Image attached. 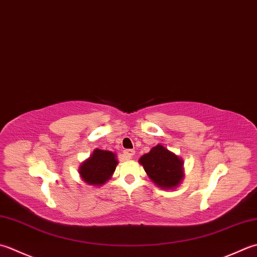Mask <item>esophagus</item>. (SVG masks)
<instances>
[{"label":"esophagus","instance_id":"obj_1","mask_svg":"<svg viewBox=\"0 0 257 257\" xmlns=\"http://www.w3.org/2000/svg\"><path fill=\"white\" fill-rule=\"evenodd\" d=\"M123 155H124V157L127 158V159H132L134 157V155H135V150H133V149H125L124 152H123Z\"/></svg>","mask_w":257,"mask_h":257}]
</instances>
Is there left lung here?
Listing matches in <instances>:
<instances>
[{
  "label": "left lung",
  "instance_id": "left-lung-1",
  "mask_svg": "<svg viewBox=\"0 0 257 257\" xmlns=\"http://www.w3.org/2000/svg\"><path fill=\"white\" fill-rule=\"evenodd\" d=\"M149 178L165 189L177 186L183 179V160L164 146L157 145L139 159Z\"/></svg>",
  "mask_w": 257,
  "mask_h": 257
}]
</instances>
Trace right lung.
Returning <instances> with one entry per match:
<instances>
[{
  "instance_id": "right-lung-1",
  "label": "right lung",
  "mask_w": 257,
  "mask_h": 257,
  "mask_svg": "<svg viewBox=\"0 0 257 257\" xmlns=\"http://www.w3.org/2000/svg\"><path fill=\"white\" fill-rule=\"evenodd\" d=\"M117 164L113 153L95 149L91 157L80 166V175L87 184L101 186L111 177Z\"/></svg>"
}]
</instances>
